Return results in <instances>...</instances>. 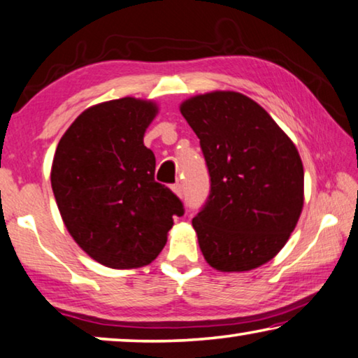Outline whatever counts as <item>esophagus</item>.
Wrapping results in <instances>:
<instances>
[{
  "instance_id": "34e87169",
  "label": "esophagus",
  "mask_w": 358,
  "mask_h": 358,
  "mask_svg": "<svg viewBox=\"0 0 358 358\" xmlns=\"http://www.w3.org/2000/svg\"><path fill=\"white\" fill-rule=\"evenodd\" d=\"M171 189H173V192H174V194L176 195H178L179 198H182V195H184V189H182V184H180V182H176L173 187H171Z\"/></svg>"
}]
</instances>
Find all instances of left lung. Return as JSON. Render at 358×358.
I'll use <instances>...</instances> for the list:
<instances>
[{"label": "left lung", "mask_w": 358, "mask_h": 358, "mask_svg": "<svg viewBox=\"0 0 358 358\" xmlns=\"http://www.w3.org/2000/svg\"><path fill=\"white\" fill-rule=\"evenodd\" d=\"M180 113L200 139L211 190L192 221L206 262L245 272L277 256L304 205L298 148L259 103L234 91L187 99Z\"/></svg>", "instance_id": "left-lung-1"}]
</instances>
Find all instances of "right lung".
Returning <instances> with one entry per match:
<instances>
[{
    "mask_svg": "<svg viewBox=\"0 0 358 358\" xmlns=\"http://www.w3.org/2000/svg\"><path fill=\"white\" fill-rule=\"evenodd\" d=\"M157 103L123 97L92 106L65 131L51 185L69 234L92 259L137 268L160 255L184 205L155 180V155L144 145Z\"/></svg>",
    "mask_w": 358,
    "mask_h": 358,
    "instance_id": "1",
    "label": "right lung"
}]
</instances>
